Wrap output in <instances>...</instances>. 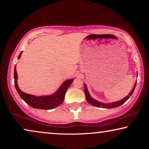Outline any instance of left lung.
Segmentation results:
<instances>
[{
  "label": "left lung",
  "mask_w": 149,
  "mask_h": 149,
  "mask_svg": "<svg viewBox=\"0 0 149 149\" xmlns=\"http://www.w3.org/2000/svg\"><path fill=\"white\" fill-rule=\"evenodd\" d=\"M136 84H137V81H135V84L134 87L132 89V90L131 91L130 93H129V95L126 96L125 97L123 98V99L118 100V101L116 102H113L111 103H103L101 102L98 101V100H95L91 97V95H89V93L88 91L87 85L85 84H84V92H85V98H86L87 101L90 104H91L94 107H99V108H116L118 107H120V105L123 104V103L125 102L127 100L130 99V97L132 95L133 91H134L135 88L136 86Z\"/></svg>",
  "instance_id": "left-lung-1"
}]
</instances>
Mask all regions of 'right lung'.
<instances>
[{"label":"right lung","mask_w":149,"mask_h":149,"mask_svg":"<svg viewBox=\"0 0 149 149\" xmlns=\"http://www.w3.org/2000/svg\"><path fill=\"white\" fill-rule=\"evenodd\" d=\"M22 52H20L17 58L19 59L21 57ZM14 84L17 93L20 97L26 102L27 104L29 105L34 108L37 109H43V110H50L58 107L61 104L64 100V96L67 91L68 88L71 85L72 83L74 81V79H70L65 80L63 82V84L60 85L56 92L50 95L45 96H35L33 95H29L27 93L22 91L17 85V74L16 72V65L14 68Z\"/></svg>","instance_id":"obj_1"}]
</instances>
